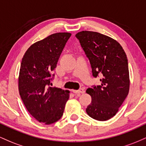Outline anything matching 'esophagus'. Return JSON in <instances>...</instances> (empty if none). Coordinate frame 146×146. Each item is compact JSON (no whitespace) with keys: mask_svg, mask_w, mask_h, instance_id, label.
<instances>
[{"mask_svg":"<svg viewBox=\"0 0 146 146\" xmlns=\"http://www.w3.org/2000/svg\"><path fill=\"white\" fill-rule=\"evenodd\" d=\"M72 91L74 93H84V88H80L79 90H72Z\"/></svg>","mask_w":146,"mask_h":146,"instance_id":"obj_1","label":"esophagus"}]
</instances>
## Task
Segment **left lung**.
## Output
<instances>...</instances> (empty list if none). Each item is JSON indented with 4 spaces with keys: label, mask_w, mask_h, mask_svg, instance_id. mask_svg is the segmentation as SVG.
Wrapping results in <instances>:
<instances>
[{
    "label": "left lung",
    "mask_w": 146,
    "mask_h": 146,
    "mask_svg": "<svg viewBox=\"0 0 146 146\" xmlns=\"http://www.w3.org/2000/svg\"><path fill=\"white\" fill-rule=\"evenodd\" d=\"M89 60L94 78L99 75L101 85L88 88L91 103L86 113L98 121L115 116L128 94V63L124 50L118 42L98 32L80 31L75 35Z\"/></svg>",
    "instance_id": "1"
}]
</instances>
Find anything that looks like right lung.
Here are the masks:
<instances>
[{"label":"right lung","instance_id":"right-lung-1","mask_svg":"<svg viewBox=\"0 0 146 146\" xmlns=\"http://www.w3.org/2000/svg\"><path fill=\"white\" fill-rule=\"evenodd\" d=\"M71 36L66 32L50 35L30 46L22 59L18 77L21 98L29 113L46 125L61 118L69 98L68 90L51 87V80Z\"/></svg>","mask_w":146,"mask_h":146}]
</instances>
